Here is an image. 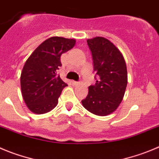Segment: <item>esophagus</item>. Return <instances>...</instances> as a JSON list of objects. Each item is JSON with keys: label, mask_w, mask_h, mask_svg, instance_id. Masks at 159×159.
<instances>
[{"label": "esophagus", "mask_w": 159, "mask_h": 159, "mask_svg": "<svg viewBox=\"0 0 159 159\" xmlns=\"http://www.w3.org/2000/svg\"><path fill=\"white\" fill-rule=\"evenodd\" d=\"M72 83L75 84V85H78V84H79V82H78V81H73Z\"/></svg>", "instance_id": "obj_1"}]
</instances>
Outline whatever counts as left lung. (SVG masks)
Masks as SVG:
<instances>
[{
	"mask_svg": "<svg viewBox=\"0 0 159 159\" xmlns=\"http://www.w3.org/2000/svg\"><path fill=\"white\" fill-rule=\"evenodd\" d=\"M87 43L98 80L89 87L88 96L81 103L91 113L107 116L116 111L123 100L128 82L126 64L119 49L107 38L96 37Z\"/></svg>",
	"mask_w": 159,
	"mask_h": 159,
	"instance_id": "8db88e82",
	"label": "left lung"
}]
</instances>
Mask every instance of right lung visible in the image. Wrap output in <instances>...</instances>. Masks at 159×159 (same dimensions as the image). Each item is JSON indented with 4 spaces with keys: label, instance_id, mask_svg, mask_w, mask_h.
Segmentation results:
<instances>
[{
    "label": "right lung",
    "instance_id": "1",
    "mask_svg": "<svg viewBox=\"0 0 159 159\" xmlns=\"http://www.w3.org/2000/svg\"><path fill=\"white\" fill-rule=\"evenodd\" d=\"M75 39L52 37L33 52L20 77L22 96L33 113H48L58 104L63 88L67 86L57 75L60 56L75 45Z\"/></svg>",
    "mask_w": 159,
    "mask_h": 159
}]
</instances>
